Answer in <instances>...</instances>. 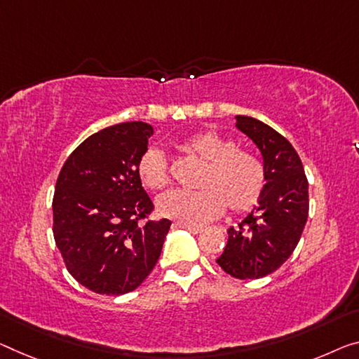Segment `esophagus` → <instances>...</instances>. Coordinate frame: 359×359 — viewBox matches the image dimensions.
Instances as JSON below:
<instances>
[{
  "instance_id": "obj_1",
  "label": "esophagus",
  "mask_w": 359,
  "mask_h": 359,
  "mask_svg": "<svg viewBox=\"0 0 359 359\" xmlns=\"http://www.w3.org/2000/svg\"><path fill=\"white\" fill-rule=\"evenodd\" d=\"M176 226L181 229H186L189 231L191 234H198L202 231V228H198V226H192V224H184V223H176Z\"/></svg>"
}]
</instances>
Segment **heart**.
Masks as SVG:
<instances>
[{
    "mask_svg": "<svg viewBox=\"0 0 359 359\" xmlns=\"http://www.w3.org/2000/svg\"><path fill=\"white\" fill-rule=\"evenodd\" d=\"M184 147L205 162L198 191H172L157 198L162 217L184 224H202L217 218L228 203L229 210L245 212L260 198L264 167L255 154L241 149L233 137L217 131H198L184 141ZM137 173L149 189L162 191L170 184L168 161L157 147L142 154Z\"/></svg>",
    "mask_w": 359,
    "mask_h": 359,
    "instance_id": "1",
    "label": "heart"
}]
</instances>
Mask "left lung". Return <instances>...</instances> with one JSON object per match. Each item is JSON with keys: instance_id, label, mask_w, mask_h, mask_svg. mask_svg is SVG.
<instances>
[{"instance_id": "1", "label": "left lung", "mask_w": 359, "mask_h": 359, "mask_svg": "<svg viewBox=\"0 0 359 359\" xmlns=\"http://www.w3.org/2000/svg\"><path fill=\"white\" fill-rule=\"evenodd\" d=\"M236 128L262 154L264 187L258 205L228 229L217 263L237 279H260L276 271L295 250L308 218V181L299 154L283 135L260 120L236 115Z\"/></svg>"}]
</instances>
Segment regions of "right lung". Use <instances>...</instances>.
Segmentation results:
<instances>
[{
    "mask_svg": "<svg viewBox=\"0 0 359 359\" xmlns=\"http://www.w3.org/2000/svg\"><path fill=\"white\" fill-rule=\"evenodd\" d=\"M152 135L144 122L107 126L86 137L59 173L54 241L74 279L96 294L140 287L161 257L172 222H141L154 203L137 173Z\"/></svg>",
    "mask_w": 359,
    "mask_h": 359,
    "instance_id": "right-lung-1",
    "label": "right lung"
}]
</instances>
